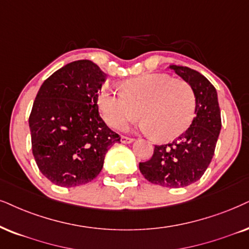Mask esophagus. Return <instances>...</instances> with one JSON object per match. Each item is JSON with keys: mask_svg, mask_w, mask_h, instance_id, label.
Listing matches in <instances>:
<instances>
[{"mask_svg": "<svg viewBox=\"0 0 249 249\" xmlns=\"http://www.w3.org/2000/svg\"><path fill=\"white\" fill-rule=\"evenodd\" d=\"M121 141L123 143H132L134 141V139H132V138H127V137H122Z\"/></svg>", "mask_w": 249, "mask_h": 249, "instance_id": "1", "label": "esophagus"}]
</instances>
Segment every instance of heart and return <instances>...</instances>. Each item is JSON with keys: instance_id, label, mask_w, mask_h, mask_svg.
Listing matches in <instances>:
<instances>
[{"instance_id": "1", "label": "heart", "mask_w": 249, "mask_h": 249, "mask_svg": "<svg viewBox=\"0 0 249 249\" xmlns=\"http://www.w3.org/2000/svg\"><path fill=\"white\" fill-rule=\"evenodd\" d=\"M195 106L190 85L165 73L132 78L121 84V92H103L99 96L102 117L109 126L123 130L141 116L143 131L160 141L175 140L185 133L194 118Z\"/></svg>"}]
</instances>
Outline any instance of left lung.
Segmentation results:
<instances>
[{
	"label": "left lung",
	"instance_id": "left-lung-1",
	"mask_svg": "<svg viewBox=\"0 0 249 249\" xmlns=\"http://www.w3.org/2000/svg\"><path fill=\"white\" fill-rule=\"evenodd\" d=\"M186 81L195 94V117L191 126L171 143L155 146L149 161L139 163L148 181L179 188L202 177L212 162L222 127L216 88L200 72L180 65L169 67Z\"/></svg>",
	"mask_w": 249,
	"mask_h": 249
}]
</instances>
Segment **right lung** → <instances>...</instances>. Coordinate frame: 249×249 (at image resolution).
Returning <instances> with one entry per match:
<instances>
[{"instance_id": "right-lung-1", "label": "right lung", "mask_w": 249, "mask_h": 249, "mask_svg": "<svg viewBox=\"0 0 249 249\" xmlns=\"http://www.w3.org/2000/svg\"><path fill=\"white\" fill-rule=\"evenodd\" d=\"M106 79L95 63L80 59L55 71L36 94L28 119L33 156L57 186L92 181L110 147L121 141L99 115L97 92Z\"/></svg>"}]
</instances>
